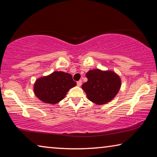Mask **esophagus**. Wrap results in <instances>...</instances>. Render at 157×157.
Returning a JSON list of instances; mask_svg holds the SVG:
<instances>
[{"label": "esophagus", "mask_w": 157, "mask_h": 157, "mask_svg": "<svg viewBox=\"0 0 157 157\" xmlns=\"http://www.w3.org/2000/svg\"><path fill=\"white\" fill-rule=\"evenodd\" d=\"M81 85H82V81H81V80L77 81V86L80 87V86H81Z\"/></svg>", "instance_id": "34e87169"}]
</instances>
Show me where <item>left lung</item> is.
I'll list each match as a JSON object with an SVG mask.
<instances>
[{"instance_id":"8db88e82","label":"left lung","mask_w":157,"mask_h":157,"mask_svg":"<svg viewBox=\"0 0 157 157\" xmlns=\"http://www.w3.org/2000/svg\"><path fill=\"white\" fill-rule=\"evenodd\" d=\"M88 81L82 85L88 99L97 105L105 104L114 98L121 87L120 76L111 70L90 69L86 73Z\"/></svg>"}]
</instances>
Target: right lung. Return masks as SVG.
Masks as SVG:
<instances>
[{
	"mask_svg": "<svg viewBox=\"0 0 157 157\" xmlns=\"http://www.w3.org/2000/svg\"><path fill=\"white\" fill-rule=\"evenodd\" d=\"M76 86L70 74L53 71L49 75L37 78L33 90L36 97L42 101L56 104L65 98L67 92Z\"/></svg>",
	"mask_w": 157,
	"mask_h": 157,
	"instance_id": "add662e5",
	"label": "right lung"
}]
</instances>
